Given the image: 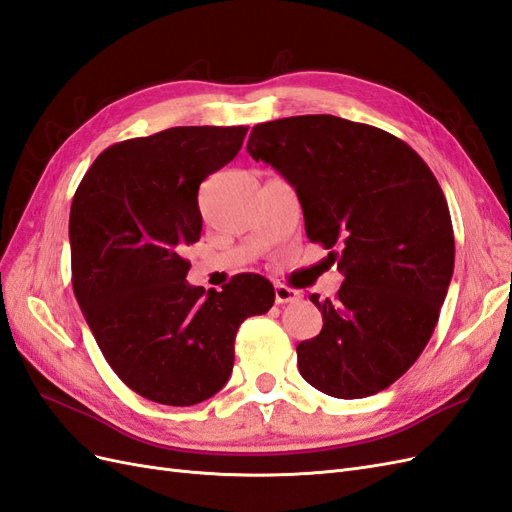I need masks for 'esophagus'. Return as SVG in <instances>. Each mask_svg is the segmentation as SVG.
I'll list each match as a JSON object with an SVG mask.
<instances>
[{"label": "esophagus", "instance_id": "34e87169", "mask_svg": "<svg viewBox=\"0 0 512 512\" xmlns=\"http://www.w3.org/2000/svg\"><path fill=\"white\" fill-rule=\"evenodd\" d=\"M274 298H276V304H287V302L298 300L300 291L279 283V285H274Z\"/></svg>", "mask_w": 512, "mask_h": 512}]
</instances>
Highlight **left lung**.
I'll use <instances>...</instances> for the list:
<instances>
[{
    "mask_svg": "<svg viewBox=\"0 0 512 512\" xmlns=\"http://www.w3.org/2000/svg\"><path fill=\"white\" fill-rule=\"evenodd\" d=\"M246 150L296 188L306 236L343 274L337 298L311 296L324 328L296 347L300 375L337 399L388 388L427 347L455 270L435 175L405 141L334 115L257 124Z\"/></svg>",
    "mask_w": 512,
    "mask_h": 512,
    "instance_id": "8db88e82",
    "label": "left lung"
}]
</instances>
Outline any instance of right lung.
<instances>
[{
  "label": "right lung",
  "mask_w": 512,
  "mask_h": 512,
  "mask_svg": "<svg viewBox=\"0 0 512 512\" xmlns=\"http://www.w3.org/2000/svg\"><path fill=\"white\" fill-rule=\"evenodd\" d=\"M248 126H175L115 143L70 208L72 289L109 367L154 403L186 407L221 390L242 321L274 287L238 274L223 291L186 281L201 236L199 184L231 163Z\"/></svg>",
  "instance_id": "1"
}]
</instances>
